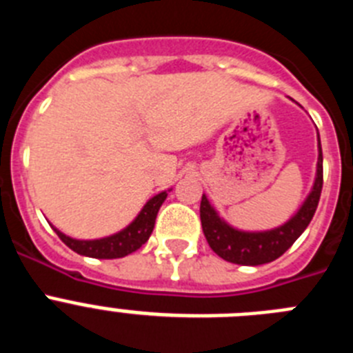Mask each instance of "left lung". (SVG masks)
<instances>
[{
  "label": "left lung",
  "instance_id": "left-lung-1",
  "mask_svg": "<svg viewBox=\"0 0 353 353\" xmlns=\"http://www.w3.org/2000/svg\"><path fill=\"white\" fill-rule=\"evenodd\" d=\"M322 185L323 157L320 136H318V161L313 187L299 207V210L286 223L279 224L272 230H261V232L239 230L226 219H223L219 212L212 207L207 194H203L201 205H199V217H201L205 239L212 251L230 263L251 265V267L270 263L281 256L283 252L288 251L293 242L304 233L307 224L311 223L314 212H316L318 201H320V194H322Z\"/></svg>",
  "mask_w": 353,
  "mask_h": 353
}]
</instances>
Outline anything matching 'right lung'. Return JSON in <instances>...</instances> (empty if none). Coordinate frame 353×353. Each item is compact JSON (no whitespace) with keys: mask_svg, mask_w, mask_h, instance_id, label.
Returning a JSON list of instances; mask_svg holds the SVG:
<instances>
[{"mask_svg":"<svg viewBox=\"0 0 353 353\" xmlns=\"http://www.w3.org/2000/svg\"><path fill=\"white\" fill-rule=\"evenodd\" d=\"M168 191H162L159 194H155L154 198H150L145 203V207L141 208L134 221L130 224H127L123 230L113 233L109 236H102V239H93V240H79L72 239V236L65 235L63 232H60L58 228L52 226V230L56 232V235L63 240V244L68 245L72 251H76L81 256L88 258H99V260H114V258H123L130 252L138 251L146 240L150 239L152 232H154L155 219H157L159 208L164 203V199L168 198Z\"/></svg>","mask_w":353,"mask_h":353,"instance_id":"obj_1","label":"right lung"}]
</instances>
